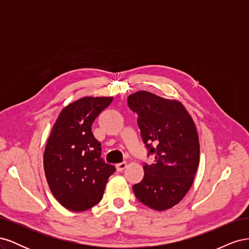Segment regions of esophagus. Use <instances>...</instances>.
<instances>
[{"label":"esophagus","mask_w":249,"mask_h":249,"mask_svg":"<svg viewBox=\"0 0 249 249\" xmlns=\"http://www.w3.org/2000/svg\"><path fill=\"white\" fill-rule=\"evenodd\" d=\"M116 170L117 171H123L125 167H126V163L125 162H122V163H118L115 165Z\"/></svg>","instance_id":"obj_1"}]
</instances>
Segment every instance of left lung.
I'll return each instance as SVG.
<instances>
[{
    "label": "left lung",
    "instance_id": "8db88e82",
    "mask_svg": "<svg viewBox=\"0 0 249 249\" xmlns=\"http://www.w3.org/2000/svg\"><path fill=\"white\" fill-rule=\"evenodd\" d=\"M129 108L138 115L137 124L147 157L144 177L133 186L143 205L164 211L178 203L189 191L199 163V141L189 113L178 101L165 100L147 91L127 97Z\"/></svg>",
    "mask_w": 249,
    "mask_h": 249
}]
</instances>
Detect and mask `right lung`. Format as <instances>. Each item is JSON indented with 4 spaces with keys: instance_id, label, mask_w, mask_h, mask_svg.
<instances>
[{
    "instance_id": "right-lung-1",
    "label": "right lung",
    "mask_w": 249,
    "mask_h": 249,
    "mask_svg": "<svg viewBox=\"0 0 249 249\" xmlns=\"http://www.w3.org/2000/svg\"><path fill=\"white\" fill-rule=\"evenodd\" d=\"M113 97H83L66 106L53 125L43 155V167L53 195L73 212L99 203L116 168L105 163L101 143L91 131Z\"/></svg>"
}]
</instances>
